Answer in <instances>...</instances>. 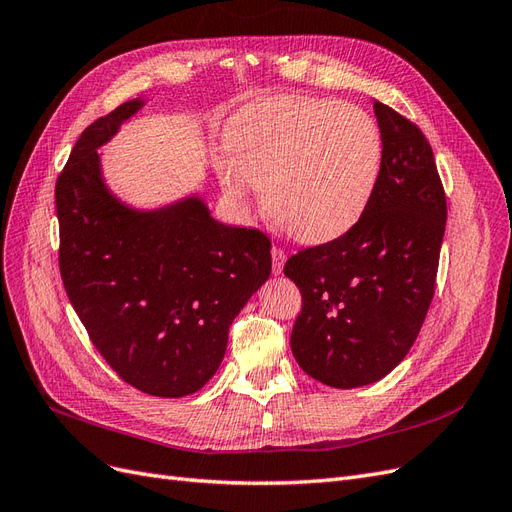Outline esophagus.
Returning a JSON list of instances; mask_svg holds the SVG:
<instances>
[{"label":"esophagus","instance_id":"esophagus-1","mask_svg":"<svg viewBox=\"0 0 512 512\" xmlns=\"http://www.w3.org/2000/svg\"><path fill=\"white\" fill-rule=\"evenodd\" d=\"M271 260H273V273H275V275H280V273H282V269H284V262H286V252L282 250V247L273 245V250H271Z\"/></svg>","mask_w":512,"mask_h":512}]
</instances>
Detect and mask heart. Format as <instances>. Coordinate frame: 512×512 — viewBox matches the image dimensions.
I'll return each mask as SVG.
<instances>
[{
	"label": "heart",
	"instance_id": "heart-1",
	"mask_svg": "<svg viewBox=\"0 0 512 512\" xmlns=\"http://www.w3.org/2000/svg\"><path fill=\"white\" fill-rule=\"evenodd\" d=\"M220 181L243 205L262 190L269 218L303 243L342 237L378 188L382 134L363 108L309 96L258 100L232 121Z\"/></svg>",
	"mask_w": 512,
	"mask_h": 512
}]
</instances>
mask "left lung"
I'll use <instances>...</instances> for the list:
<instances>
[{
  "instance_id": "8db88e82",
  "label": "left lung",
  "mask_w": 512,
  "mask_h": 512,
  "mask_svg": "<svg viewBox=\"0 0 512 512\" xmlns=\"http://www.w3.org/2000/svg\"><path fill=\"white\" fill-rule=\"evenodd\" d=\"M382 170L374 198L342 237L305 247L284 273L301 290L290 346L307 376L354 389L397 367L436 292L446 194L421 128L374 102Z\"/></svg>"
}]
</instances>
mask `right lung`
<instances>
[{
	"label": "right lung",
	"instance_id": "add662e5",
	"mask_svg": "<svg viewBox=\"0 0 512 512\" xmlns=\"http://www.w3.org/2000/svg\"><path fill=\"white\" fill-rule=\"evenodd\" d=\"M141 106L123 102L85 128L57 177L59 271L117 376L153 397H185L218 371L228 327L269 280L271 241L215 222L194 196L134 211L106 190L96 149Z\"/></svg>",
	"mask_w": 512,
	"mask_h": 512
}]
</instances>
